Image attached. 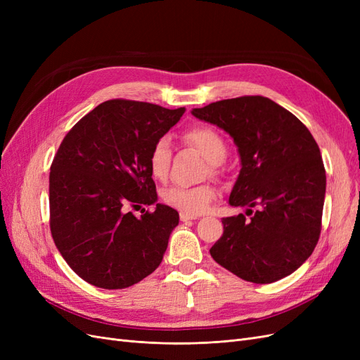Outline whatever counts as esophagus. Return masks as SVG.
I'll list each match as a JSON object with an SVG mask.
<instances>
[{
    "mask_svg": "<svg viewBox=\"0 0 360 360\" xmlns=\"http://www.w3.org/2000/svg\"><path fill=\"white\" fill-rule=\"evenodd\" d=\"M197 219V216L195 214H188V213H180V221L181 222H191Z\"/></svg>",
    "mask_w": 360,
    "mask_h": 360,
    "instance_id": "34e87169",
    "label": "esophagus"
}]
</instances>
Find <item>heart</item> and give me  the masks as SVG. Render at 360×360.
Wrapping results in <instances>:
<instances>
[{
    "label": "heart",
    "mask_w": 360,
    "mask_h": 360,
    "mask_svg": "<svg viewBox=\"0 0 360 360\" xmlns=\"http://www.w3.org/2000/svg\"><path fill=\"white\" fill-rule=\"evenodd\" d=\"M183 138L189 146L197 148L212 165H219L226 158L228 147L224 136L210 126H192L184 132ZM171 158V139L168 136L158 138L148 153V168L151 176L158 180L165 179L169 171ZM214 197L216 191L210 184H200V186L192 188L171 186L162 193L163 202L188 214H200L209 210Z\"/></svg>",
    "instance_id": "b5f03b06"
}]
</instances>
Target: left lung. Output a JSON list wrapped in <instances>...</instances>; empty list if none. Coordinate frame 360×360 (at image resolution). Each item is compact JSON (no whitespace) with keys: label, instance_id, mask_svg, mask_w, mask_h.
Returning a JSON list of instances; mask_svg holds the SVG:
<instances>
[{"label":"left lung","instance_id":"1","mask_svg":"<svg viewBox=\"0 0 360 360\" xmlns=\"http://www.w3.org/2000/svg\"><path fill=\"white\" fill-rule=\"evenodd\" d=\"M192 114L231 135L242 169L210 255L254 284L291 275L309 258L321 231L326 169L320 148L300 120L263 96H242L195 108Z\"/></svg>","mask_w":360,"mask_h":360}]
</instances>
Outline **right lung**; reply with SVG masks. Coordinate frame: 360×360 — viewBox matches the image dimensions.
<instances>
[{
    "instance_id": "1",
    "label": "right lung",
    "mask_w": 360,
    "mask_h": 360,
    "mask_svg": "<svg viewBox=\"0 0 360 360\" xmlns=\"http://www.w3.org/2000/svg\"><path fill=\"white\" fill-rule=\"evenodd\" d=\"M184 111L112 99L64 136L51 165L49 225L60 254L89 284L122 290L159 267L177 210L156 204L136 217L129 209L158 201L148 153Z\"/></svg>"
}]
</instances>
